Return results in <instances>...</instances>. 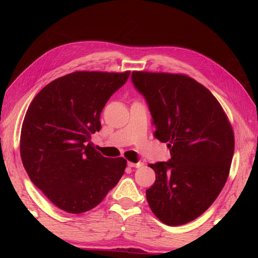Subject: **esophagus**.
Listing matches in <instances>:
<instances>
[{"instance_id": "34e87169", "label": "esophagus", "mask_w": 258, "mask_h": 258, "mask_svg": "<svg viewBox=\"0 0 258 258\" xmlns=\"http://www.w3.org/2000/svg\"><path fill=\"white\" fill-rule=\"evenodd\" d=\"M127 165H128L130 167H135V168H138V167H141L142 165H143V163H142V162H138V163L128 162V163H127Z\"/></svg>"}]
</instances>
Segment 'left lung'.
Wrapping results in <instances>:
<instances>
[{
    "label": "left lung",
    "mask_w": 258,
    "mask_h": 258,
    "mask_svg": "<svg viewBox=\"0 0 258 258\" xmlns=\"http://www.w3.org/2000/svg\"><path fill=\"white\" fill-rule=\"evenodd\" d=\"M132 83L149 105L155 138L168 143L171 158L150 164L155 183L146 199L169 226L202 215L225 185L234 154V133L221 104L186 75L133 72Z\"/></svg>",
    "instance_id": "1"
}]
</instances>
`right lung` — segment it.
<instances>
[{
    "label": "right lung",
    "instance_id": "add662e5",
    "mask_svg": "<svg viewBox=\"0 0 258 258\" xmlns=\"http://www.w3.org/2000/svg\"><path fill=\"white\" fill-rule=\"evenodd\" d=\"M130 73L68 74L43 87L27 108L20 144L23 166L33 184L65 212L94 208L123 176L124 158L104 157L90 139Z\"/></svg>",
    "mask_w": 258,
    "mask_h": 258
}]
</instances>
